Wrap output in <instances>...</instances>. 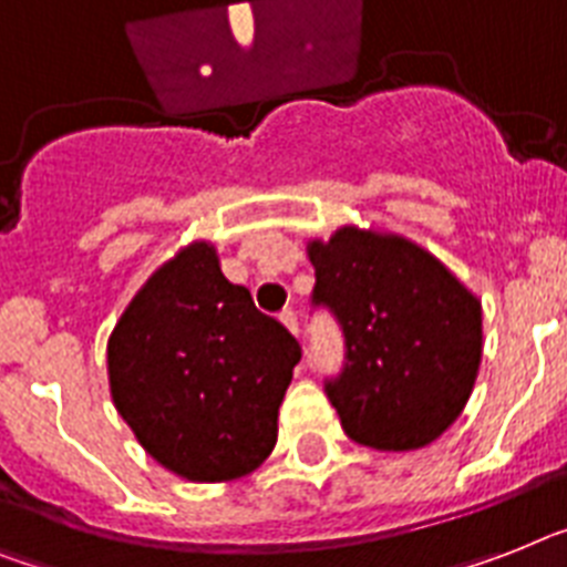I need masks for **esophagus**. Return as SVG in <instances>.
<instances>
[{"mask_svg": "<svg viewBox=\"0 0 567 567\" xmlns=\"http://www.w3.org/2000/svg\"><path fill=\"white\" fill-rule=\"evenodd\" d=\"M280 321L287 324L289 333H295V336L301 333V330H298V312H295V310H284V312H280Z\"/></svg>", "mask_w": 567, "mask_h": 567, "instance_id": "obj_1", "label": "esophagus"}]
</instances>
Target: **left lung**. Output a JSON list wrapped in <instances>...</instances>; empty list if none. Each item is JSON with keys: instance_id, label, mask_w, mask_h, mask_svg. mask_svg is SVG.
I'll list each match as a JSON object with an SVG mask.
<instances>
[{"instance_id": "8db88e82", "label": "left lung", "mask_w": 567, "mask_h": 567, "mask_svg": "<svg viewBox=\"0 0 567 567\" xmlns=\"http://www.w3.org/2000/svg\"><path fill=\"white\" fill-rule=\"evenodd\" d=\"M312 307L336 318L344 362L324 379L350 441L409 452L461 417L481 362V303L396 234L348 226L310 243Z\"/></svg>"}]
</instances>
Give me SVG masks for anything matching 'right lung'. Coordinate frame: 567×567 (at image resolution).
I'll return each mask as SVG.
<instances>
[{
	"label": "right lung",
	"mask_w": 567,
	"mask_h": 567,
	"mask_svg": "<svg viewBox=\"0 0 567 567\" xmlns=\"http://www.w3.org/2000/svg\"><path fill=\"white\" fill-rule=\"evenodd\" d=\"M115 409L147 455L188 481L255 472L301 344L190 243L135 295L106 348Z\"/></svg>",
	"instance_id": "add662e5"
}]
</instances>
